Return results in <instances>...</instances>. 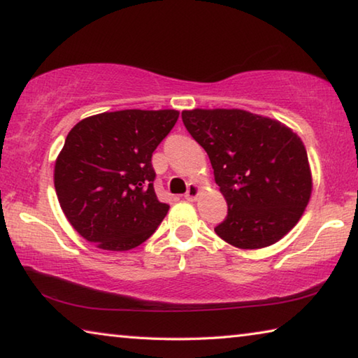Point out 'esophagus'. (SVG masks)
I'll return each mask as SVG.
<instances>
[{
	"label": "esophagus",
	"mask_w": 358,
	"mask_h": 358,
	"mask_svg": "<svg viewBox=\"0 0 358 358\" xmlns=\"http://www.w3.org/2000/svg\"><path fill=\"white\" fill-rule=\"evenodd\" d=\"M197 196H199V186L196 183L187 185V191L185 194V199H187V201H196Z\"/></svg>",
	"instance_id": "1"
}]
</instances>
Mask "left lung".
Here are the masks:
<instances>
[{
	"instance_id": "obj_1",
	"label": "left lung",
	"mask_w": 358,
	"mask_h": 358,
	"mask_svg": "<svg viewBox=\"0 0 358 358\" xmlns=\"http://www.w3.org/2000/svg\"><path fill=\"white\" fill-rule=\"evenodd\" d=\"M185 128L207 151L227 216L215 232L241 250L276 243L311 196V172L300 137L280 121L238 108L181 112Z\"/></svg>"
}]
</instances>
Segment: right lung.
I'll list each match as a JSON object with an SVG mask.
<instances>
[{
  "instance_id": "1",
  "label": "right lung",
  "mask_w": 358,
  "mask_h": 358,
  "mask_svg": "<svg viewBox=\"0 0 358 358\" xmlns=\"http://www.w3.org/2000/svg\"><path fill=\"white\" fill-rule=\"evenodd\" d=\"M177 110H118L71 129L55 164L66 217L101 250L128 251L148 240L169 211L157 201L151 156L177 123Z\"/></svg>"
}]
</instances>
